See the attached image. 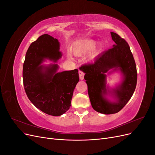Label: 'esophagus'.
Returning <instances> with one entry per match:
<instances>
[{
    "instance_id": "obj_1",
    "label": "esophagus",
    "mask_w": 155,
    "mask_h": 155,
    "mask_svg": "<svg viewBox=\"0 0 155 155\" xmlns=\"http://www.w3.org/2000/svg\"><path fill=\"white\" fill-rule=\"evenodd\" d=\"M84 76H85V73H84L81 70H79V79H81V80H83L84 79Z\"/></svg>"
}]
</instances>
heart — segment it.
<instances>
[{
    "label": "heart",
    "instance_id": "heart-1",
    "mask_svg": "<svg viewBox=\"0 0 155 155\" xmlns=\"http://www.w3.org/2000/svg\"><path fill=\"white\" fill-rule=\"evenodd\" d=\"M96 45V41L91 39L84 40L79 42L75 46L73 51L74 54L77 56H83L85 54L90 52L91 50L94 49ZM99 53L97 50H94L89 55V59H92Z\"/></svg>",
    "mask_w": 155,
    "mask_h": 155
}]
</instances>
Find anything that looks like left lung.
I'll return each instance as SVG.
<instances>
[{"label":"left lung","instance_id":"left-lung-1","mask_svg":"<svg viewBox=\"0 0 155 155\" xmlns=\"http://www.w3.org/2000/svg\"><path fill=\"white\" fill-rule=\"evenodd\" d=\"M110 34L115 43L113 47L98 55L94 63L84 65L83 70L92 107L105 114H115L122 109L132 97L137 83V67L128 43L116 33ZM117 70L123 74V80L118 87L109 91L106 85V73ZM107 91L114 95L116 102L106 98Z\"/></svg>","mask_w":155,"mask_h":155}]
</instances>
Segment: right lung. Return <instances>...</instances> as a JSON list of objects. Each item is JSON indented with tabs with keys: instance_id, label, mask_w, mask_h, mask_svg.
Instances as JSON below:
<instances>
[{
	"instance_id": "add662e5",
	"label": "right lung",
	"mask_w": 155,
	"mask_h": 155,
	"mask_svg": "<svg viewBox=\"0 0 155 155\" xmlns=\"http://www.w3.org/2000/svg\"><path fill=\"white\" fill-rule=\"evenodd\" d=\"M59 42L48 34L41 35L28 49L23 64V84L26 95L37 109L58 116L71 106L78 83V70L57 72V64L41 65L45 59L56 62L62 56Z\"/></svg>"
}]
</instances>
